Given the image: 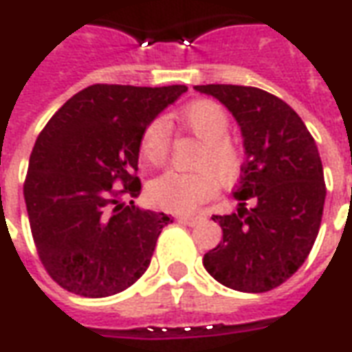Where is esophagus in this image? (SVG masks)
I'll return each instance as SVG.
<instances>
[{
  "instance_id": "esophagus-1",
  "label": "esophagus",
  "mask_w": 352,
  "mask_h": 352,
  "mask_svg": "<svg viewBox=\"0 0 352 352\" xmlns=\"http://www.w3.org/2000/svg\"><path fill=\"white\" fill-rule=\"evenodd\" d=\"M177 221L181 224H186V226H196L201 219L199 217H190V214H181V217H177Z\"/></svg>"
}]
</instances>
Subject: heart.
Wrapping results in <instances>:
<instances>
[{
  "instance_id": "1",
  "label": "heart",
  "mask_w": 352,
  "mask_h": 352,
  "mask_svg": "<svg viewBox=\"0 0 352 352\" xmlns=\"http://www.w3.org/2000/svg\"><path fill=\"white\" fill-rule=\"evenodd\" d=\"M179 120L201 139L194 173L168 171L148 184L154 206L173 213H190L217 192V177L222 183L234 181L241 169V148L228 135L230 118L213 100H196L179 111ZM169 126L164 118H153L139 135V154L148 166H162L169 156Z\"/></svg>"
}]
</instances>
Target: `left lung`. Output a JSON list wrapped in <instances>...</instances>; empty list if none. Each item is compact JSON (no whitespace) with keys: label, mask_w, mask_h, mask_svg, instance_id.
I'll return each mask as SVG.
<instances>
[{"label":"left lung","mask_w":352,"mask_h":352,"mask_svg":"<svg viewBox=\"0 0 352 352\" xmlns=\"http://www.w3.org/2000/svg\"><path fill=\"white\" fill-rule=\"evenodd\" d=\"M224 103L243 133L247 160L234 196L237 213L213 214L222 241L204 265L221 285L267 292L292 277L317 239L326 184L315 139L288 103L254 87H194ZM254 201L251 210L244 207Z\"/></svg>","instance_id":"obj_1"}]
</instances>
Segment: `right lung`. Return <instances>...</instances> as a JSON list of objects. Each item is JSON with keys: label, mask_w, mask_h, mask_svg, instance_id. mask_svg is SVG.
Returning <instances> with one entry per match:
<instances>
[{"label": "right lung", "mask_w": 352, "mask_h": 352, "mask_svg": "<svg viewBox=\"0 0 352 352\" xmlns=\"http://www.w3.org/2000/svg\"><path fill=\"white\" fill-rule=\"evenodd\" d=\"M186 90L92 85L43 128L24 199L39 260L62 288L105 298L146 272L162 228L173 221L133 204L141 194L139 135Z\"/></svg>", "instance_id": "1"}]
</instances>
